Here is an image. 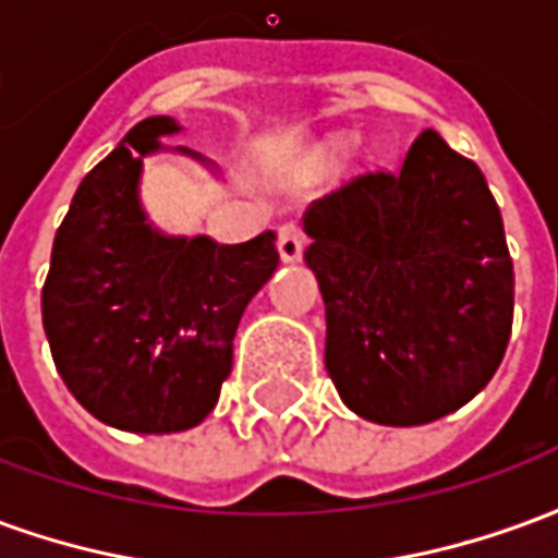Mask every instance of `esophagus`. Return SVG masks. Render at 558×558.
Wrapping results in <instances>:
<instances>
[{
    "mask_svg": "<svg viewBox=\"0 0 558 558\" xmlns=\"http://www.w3.org/2000/svg\"><path fill=\"white\" fill-rule=\"evenodd\" d=\"M304 247H307V235H304L302 223H283L278 230V251H280V259L283 263H299L304 254Z\"/></svg>",
    "mask_w": 558,
    "mask_h": 558,
    "instance_id": "34e87169",
    "label": "esophagus"
}]
</instances>
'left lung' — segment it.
<instances>
[{
    "mask_svg": "<svg viewBox=\"0 0 558 558\" xmlns=\"http://www.w3.org/2000/svg\"><path fill=\"white\" fill-rule=\"evenodd\" d=\"M326 302V371L343 403L391 427L460 410L502 364L514 263L475 160L436 131L400 170H371L304 218Z\"/></svg>",
    "mask_w": 558,
    "mask_h": 558,
    "instance_id": "8db88e82",
    "label": "left lung"
}]
</instances>
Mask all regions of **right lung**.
Returning a JSON list of instances; mask_svg holds the SVG:
<instances>
[{"mask_svg":"<svg viewBox=\"0 0 558 558\" xmlns=\"http://www.w3.org/2000/svg\"><path fill=\"white\" fill-rule=\"evenodd\" d=\"M175 131L167 116L143 119L80 182L41 290L68 391L131 433L187 430L215 410L239 319L280 263L275 232L215 244L148 227L137 203L143 155Z\"/></svg>","mask_w":558,"mask_h":558,"instance_id":"add662e5","label":"right lung"}]
</instances>
